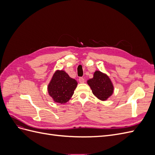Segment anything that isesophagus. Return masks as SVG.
Wrapping results in <instances>:
<instances>
[{"label":"esophagus","mask_w":155,"mask_h":155,"mask_svg":"<svg viewBox=\"0 0 155 155\" xmlns=\"http://www.w3.org/2000/svg\"><path fill=\"white\" fill-rule=\"evenodd\" d=\"M79 82L80 83H85V79L83 78H79Z\"/></svg>","instance_id":"obj_1"}]
</instances>
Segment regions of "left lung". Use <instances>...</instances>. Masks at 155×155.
<instances>
[{
  "mask_svg": "<svg viewBox=\"0 0 155 155\" xmlns=\"http://www.w3.org/2000/svg\"><path fill=\"white\" fill-rule=\"evenodd\" d=\"M93 94L101 101H105L112 96L114 92V86L107 74L99 70L94 73L93 78L87 81Z\"/></svg>",
  "mask_w": 155,
  "mask_h": 155,
  "instance_id": "obj_1",
  "label": "left lung"
}]
</instances>
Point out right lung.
Returning a JSON list of instances; mask_svg holds the SVG:
<instances>
[{
    "mask_svg": "<svg viewBox=\"0 0 155 155\" xmlns=\"http://www.w3.org/2000/svg\"><path fill=\"white\" fill-rule=\"evenodd\" d=\"M78 85L76 79L70 78L64 70H56L48 85V92L53 100L61 104L67 103Z\"/></svg>",
    "mask_w": 155,
    "mask_h": 155,
    "instance_id": "right-lung-1",
    "label": "right lung"
}]
</instances>
